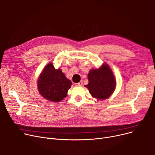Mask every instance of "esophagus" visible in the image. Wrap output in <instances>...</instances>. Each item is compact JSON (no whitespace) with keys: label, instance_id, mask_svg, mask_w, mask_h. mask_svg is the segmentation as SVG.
Instances as JSON below:
<instances>
[{"label":"esophagus","instance_id":"34e87169","mask_svg":"<svg viewBox=\"0 0 155 155\" xmlns=\"http://www.w3.org/2000/svg\"><path fill=\"white\" fill-rule=\"evenodd\" d=\"M75 85H76V86H82V85H83V81H80V82H79V83H75Z\"/></svg>","mask_w":155,"mask_h":155}]
</instances>
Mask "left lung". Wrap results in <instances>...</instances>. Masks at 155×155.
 I'll return each instance as SVG.
<instances>
[{"label":"left lung","instance_id":"obj_1","mask_svg":"<svg viewBox=\"0 0 155 155\" xmlns=\"http://www.w3.org/2000/svg\"><path fill=\"white\" fill-rule=\"evenodd\" d=\"M89 83L85 85L93 97L104 100L114 92L116 82L113 73L106 64L98 69H91L88 74Z\"/></svg>","mask_w":155,"mask_h":155}]
</instances>
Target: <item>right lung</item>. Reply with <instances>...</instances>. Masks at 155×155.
I'll return each mask as SVG.
<instances>
[{
	"label": "right lung",
	"instance_id": "obj_1",
	"mask_svg": "<svg viewBox=\"0 0 155 155\" xmlns=\"http://www.w3.org/2000/svg\"><path fill=\"white\" fill-rule=\"evenodd\" d=\"M72 82L61 69H55L52 63L44 68L38 80V89L43 98L51 101L62 100L71 87Z\"/></svg>",
	"mask_w": 155,
	"mask_h": 155
}]
</instances>
